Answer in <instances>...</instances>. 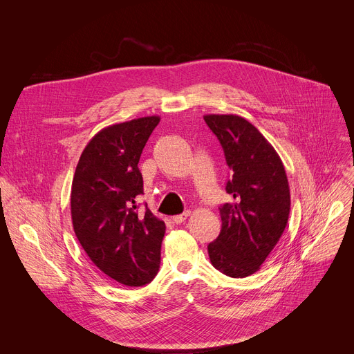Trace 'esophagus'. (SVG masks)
Returning <instances> with one entry per match:
<instances>
[{
  "label": "esophagus",
  "instance_id": "34e87169",
  "mask_svg": "<svg viewBox=\"0 0 354 354\" xmlns=\"http://www.w3.org/2000/svg\"><path fill=\"white\" fill-rule=\"evenodd\" d=\"M189 212H185V213H182V214H178V216H174L172 217V221L175 223V224H180V223H183L187 217H189Z\"/></svg>",
  "mask_w": 354,
  "mask_h": 354
}]
</instances>
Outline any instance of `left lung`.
<instances>
[{
    "instance_id": "8db88e82",
    "label": "left lung",
    "mask_w": 354,
    "mask_h": 354,
    "mask_svg": "<svg viewBox=\"0 0 354 354\" xmlns=\"http://www.w3.org/2000/svg\"><path fill=\"white\" fill-rule=\"evenodd\" d=\"M205 122L223 147L231 172L225 190L234 197L218 209L223 224L207 246L210 262L230 277H246L259 270L287 225V175L272 144L243 118L206 115Z\"/></svg>"
}]
</instances>
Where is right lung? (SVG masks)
Here are the masks:
<instances>
[{"instance_id": "add662e5", "label": "right lung", "mask_w": 354, "mask_h": 354, "mask_svg": "<svg viewBox=\"0 0 354 354\" xmlns=\"http://www.w3.org/2000/svg\"><path fill=\"white\" fill-rule=\"evenodd\" d=\"M160 120L147 116L100 130L73 179L71 218L81 246L100 272L130 287L148 284L161 263L165 223L136 206L144 193L138 161Z\"/></svg>"}]
</instances>
